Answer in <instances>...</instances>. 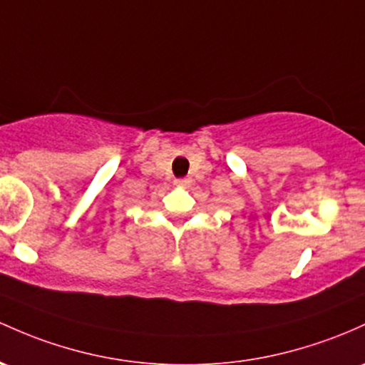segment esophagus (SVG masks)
Returning a JSON list of instances; mask_svg holds the SVG:
<instances>
[{
    "instance_id": "1",
    "label": "esophagus",
    "mask_w": 365,
    "mask_h": 365,
    "mask_svg": "<svg viewBox=\"0 0 365 365\" xmlns=\"http://www.w3.org/2000/svg\"><path fill=\"white\" fill-rule=\"evenodd\" d=\"M192 180L190 178H178L175 180V185L176 187H182V189H187V187H190Z\"/></svg>"
}]
</instances>
